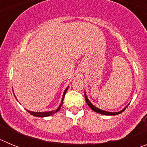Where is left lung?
I'll list each match as a JSON object with an SVG mask.
<instances>
[{
  "label": "left lung",
  "instance_id": "obj_1",
  "mask_svg": "<svg viewBox=\"0 0 147 147\" xmlns=\"http://www.w3.org/2000/svg\"><path fill=\"white\" fill-rule=\"evenodd\" d=\"M85 101H86L87 104H88V105L89 106L90 108L92 109V110L94 111V112L96 113H98L99 114H102V115H119V114L121 113L122 112H124V110H125L126 108H127V106H126L125 107H124L123 110H121V111H119V112H115V113H113V112H108V111H105V110H101V109L98 108V107H95L94 105H93V104L91 103V102H90L89 99L88 98V96H87L86 95V93H85Z\"/></svg>",
  "mask_w": 147,
  "mask_h": 147
}]
</instances>
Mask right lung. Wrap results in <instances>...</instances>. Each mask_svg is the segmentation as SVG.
<instances>
[{
	"instance_id": "1",
	"label": "right lung",
	"mask_w": 147,
	"mask_h": 147,
	"mask_svg": "<svg viewBox=\"0 0 147 147\" xmlns=\"http://www.w3.org/2000/svg\"><path fill=\"white\" fill-rule=\"evenodd\" d=\"M67 89H68V87H67V88H66V89L65 90L64 93H63V96H62V101H61L60 105H59V106L58 107V108L56 110H51V111H47V112H33V111H30V110H26L28 111V113H29L30 114H31V115H34V116H36V117H47V116H50V115L56 113L58 112V111L60 110V107H61V106L62 105V102H63V99H64L65 95Z\"/></svg>"
}]
</instances>
